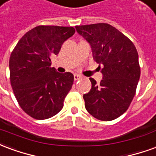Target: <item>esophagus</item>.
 Segmentation results:
<instances>
[{
    "label": "esophagus",
    "mask_w": 156,
    "mask_h": 156,
    "mask_svg": "<svg viewBox=\"0 0 156 156\" xmlns=\"http://www.w3.org/2000/svg\"><path fill=\"white\" fill-rule=\"evenodd\" d=\"M81 78V76L78 74H74V80H79Z\"/></svg>",
    "instance_id": "obj_1"
}]
</instances>
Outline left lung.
I'll return each instance as SVG.
<instances>
[{"instance_id":"8db88e82","label":"left lung","mask_w":156,"mask_h":156,"mask_svg":"<svg viewBox=\"0 0 156 156\" xmlns=\"http://www.w3.org/2000/svg\"><path fill=\"white\" fill-rule=\"evenodd\" d=\"M75 27L90 43L95 62L102 66L99 85L89 78L92 88L83 94L85 108L99 120H114L127 110L135 94L140 77L137 50L126 36L107 23Z\"/></svg>"}]
</instances>
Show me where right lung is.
I'll return each mask as SVG.
<instances>
[{"label":"right lung","mask_w":156,"mask_h":156,"mask_svg":"<svg viewBox=\"0 0 156 156\" xmlns=\"http://www.w3.org/2000/svg\"><path fill=\"white\" fill-rule=\"evenodd\" d=\"M74 33L73 27L38 26L27 32L12 51L9 68L12 90L22 110L33 119H47L63 108L74 77L51 68V58Z\"/></svg>","instance_id":"add662e5"}]
</instances>
